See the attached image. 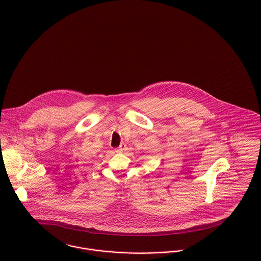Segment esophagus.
Segmentation results:
<instances>
[{
	"label": "esophagus",
	"mask_w": 261,
	"mask_h": 261,
	"mask_svg": "<svg viewBox=\"0 0 261 261\" xmlns=\"http://www.w3.org/2000/svg\"><path fill=\"white\" fill-rule=\"evenodd\" d=\"M125 149H126V145H125V144H121V145L116 149V151H117V152H123Z\"/></svg>",
	"instance_id": "obj_1"
}]
</instances>
